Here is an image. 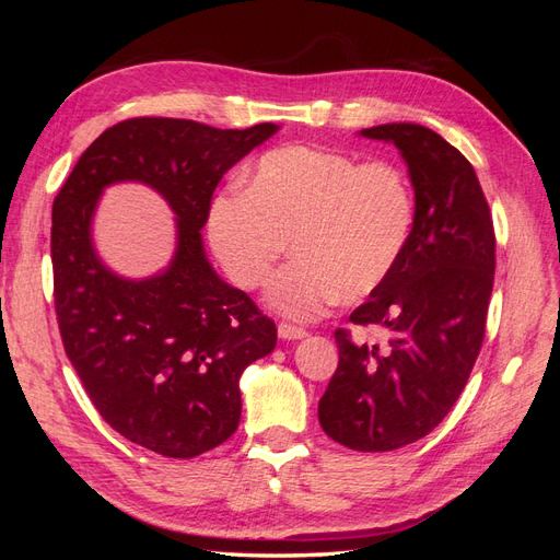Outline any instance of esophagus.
Wrapping results in <instances>:
<instances>
[{"instance_id":"34e87169","label":"esophagus","mask_w":560,"mask_h":560,"mask_svg":"<svg viewBox=\"0 0 560 560\" xmlns=\"http://www.w3.org/2000/svg\"><path fill=\"white\" fill-rule=\"evenodd\" d=\"M278 336L284 338V341H296V338L308 336V331L303 329V327L290 325V322H280V325H278Z\"/></svg>"}]
</instances>
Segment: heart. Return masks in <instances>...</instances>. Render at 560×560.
<instances>
[{
  "label": "heart",
  "instance_id": "obj_1",
  "mask_svg": "<svg viewBox=\"0 0 560 560\" xmlns=\"http://www.w3.org/2000/svg\"><path fill=\"white\" fill-rule=\"evenodd\" d=\"M416 219L413 184L399 165L287 144L257 159L243 191L212 200L208 235L241 290H259L292 241L296 259L270 282L268 303L311 319L338 299L378 292L409 249Z\"/></svg>",
  "mask_w": 560,
  "mask_h": 560
}]
</instances>
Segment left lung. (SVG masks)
Wrapping results in <instances>:
<instances>
[{
    "instance_id": "obj_1",
    "label": "left lung",
    "mask_w": 560,
    "mask_h": 560,
    "mask_svg": "<svg viewBox=\"0 0 560 560\" xmlns=\"http://www.w3.org/2000/svg\"><path fill=\"white\" fill-rule=\"evenodd\" d=\"M364 138L395 142L416 191V233L352 325L389 329L387 346L336 329L338 366L322 395L319 425L352 451H395L430 434L453 409L479 358L495 280V229L471 163L442 135L385 124Z\"/></svg>"
}]
</instances>
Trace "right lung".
Wrapping results in <instances>:
<instances>
[{
	"label": "right lung",
	"instance_id": "add662e5",
	"mask_svg": "<svg viewBox=\"0 0 560 560\" xmlns=\"http://www.w3.org/2000/svg\"><path fill=\"white\" fill-rule=\"evenodd\" d=\"M276 130L126 118L83 151L54 200L50 261L67 358L97 413L159 455L186 460L224 444L241 422V374L276 348V322L217 278L200 241L219 179ZM126 178L149 183L178 214L176 259L156 279L114 277L90 243L98 191Z\"/></svg>",
	"mask_w": 560,
	"mask_h": 560
}]
</instances>
